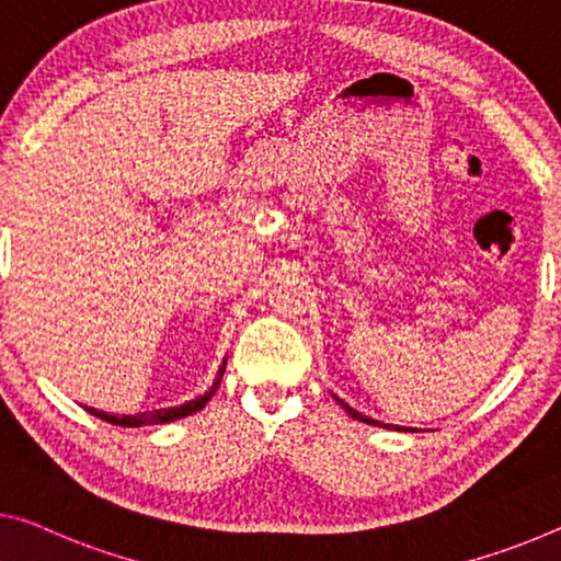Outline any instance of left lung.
I'll return each instance as SVG.
<instances>
[{
	"instance_id": "8db88e82",
	"label": "left lung",
	"mask_w": 561,
	"mask_h": 561,
	"mask_svg": "<svg viewBox=\"0 0 561 561\" xmlns=\"http://www.w3.org/2000/svg\"><path fill=\"white\" fill-rule=\"evenodd\" d=\"M335 401H339V403H341V407H343V409H346V411L351 413V416H353V419L364 421V424H376V426H378V421H374V419H366V416H364V413H358L356 409H351V407H348V403H343L341 399H335Z\"/></svg>"
}]
</instances>
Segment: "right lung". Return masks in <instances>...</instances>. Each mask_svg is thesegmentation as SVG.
Instances as JSON below:
<instances>
[{
  "instance_id": "obj_1",
  "label": "right lung",
  "mask_w": 561,
  "mask_h": 561,
  "mask_svg": "<svg viewBox=\"0 0 561 561\" xmlns=\"http://www.w3.org/2000/svg\"><path fill=\"white\" fill-rule=\"evenodd\" d=\"M222 370H226V360H222L220 366V374H218V381L222 378ZM218 381H215L213 389H218ZM213 391H208L205 396H201V399L195 401H187L183 403V407H172V409H158V411H145V413H135V416H112V413H105V411H98V409H88L92 416H98L102 421H107V424H115V426H150V424H168V421H175V419H185L191 416V413L201 411L205 403L210 401Z\"/></svg>"
}]
</instances>
